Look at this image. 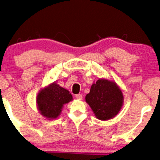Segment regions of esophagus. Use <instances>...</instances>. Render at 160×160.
<instances>
[{"mask_svg":"<svg viewBox=\"0 0 160 160\" xmlns=\"http://www.w3.org/2000/svg\"><path fill=\"white\" fill-rule=\"evenodd\" d=\"M76 98L78 100H82L83 96H82V95H81V94H78V95H76Z\"/></svg>","mask_w":160,"mask_h":160,"instance_id":"obj_1","label":"esophagus"}]
</instances>
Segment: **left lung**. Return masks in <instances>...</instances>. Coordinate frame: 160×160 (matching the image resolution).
<instances>
[{"instance_id":"1","label":"left lung","mask_w":160,"mask_h":160,"mask_svg":"<svg viewBox=\"0 0 160 160\" xmlns=\"http://www.w3.org/2000/svg\"><path fill=\"white\" fill-rule=\"evenodd\" d=\"M85 100L95 117L106 121L118 114L123 105L124 96L114 82L100 78L92 85Z\"/></svg>"}]
</instances>
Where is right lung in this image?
Here are the masks:
<instances>
[{
  "label": "right lung",
  "instance_id": "right-lung-1",
  "mask_svg": "<svg viewBox=\"0 0 160 160\" xmlns=\"http://www.w3.org/2000/svg\"><path fill=\"white\" fill-rule=\"evenodd\" d=\"M73 100L67 89L56 83H52L41 89L36 98L39 112L48 119H54L60 116L62 107Z\"/></svg>",
  "mask_w": 160,
  "mask_h": 160
}]
</instances>
